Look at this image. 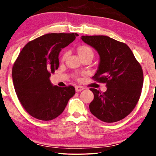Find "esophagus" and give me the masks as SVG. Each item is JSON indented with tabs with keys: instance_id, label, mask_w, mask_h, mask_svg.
Wrapping results in <instances>:
<instances>
[{
	"instance_id": "34e87169",
	"label": "esophagus",
	"mask_w": 156,
	"mask_h": 156,
	"mask_svg": "<svg viewBox=\"0 0 156 156\" xmlns=\"http://www.w3.org/2000/svg\"><path fill=\"white\" fill-rule=\"evenodd\" d=\"M84 88L83 87H81V86H76L75 87V90L76 92H79V91H81L82 90H84Z\"/></svg>"
}]
</instances>
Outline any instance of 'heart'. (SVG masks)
<instances>
[{"label": "heart", "mask_w": 156, "mask_h": 156, "mask_svg": "<svg viewBox=\"0 0 156 156\" xmlns=\"http://www.w3.org/2000/svg\"><path fill=\"white\" fill-rule=\"evenodd\" d=\"M76 51H77V53L78 55H80V58L86 57V56H91L93 57L94 52H93L92 49L89 48V47L87 45L79 46L77 49H76ZM65 55H64L63 58H65Z\"/></svg>", "instance_id": "heart-1"}]
</instances>
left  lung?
I'll return each instance as SVG.
<instances>
[{
  "instance_id": "left-lung-1",
  "label": "left lung",
  "mask_w": 156,
  "mask_h": 156,
  "mask_svg": "<svg viewBox=\"0 0 156 156\" xmlns=\"http://www.w3.org/2000/svg\"><path fill=\"white\" fill-rule=\"evenodd\" d=\"M81 39L99 54V63L93 78L106 83V91L90 89L94 100L89 110L104 122H116L131 113L139 99L144 83L140 64L123 42L105 35H83Z\"/></svg>"
}]
</instances>
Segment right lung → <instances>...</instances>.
<instances>
[{
	"instance_id": "obj_1",
	"label": "right lung",
	"mask_w": 156,
	"mask_h": 156,
	"mask_svg": "<svg viewBox=\"0 0 156 156\" xmlns=\"http://www.w3.org/2000/svg\"><path fill=\"white\" fill-rule=\"evenodd\" d=\"M76 33H49L29 42L12 67V76L19 101L30 115L41 121L59 116L75 94L74 87H59L50 82L59 67L62 49L75 40Z\"/></svg>"
}]
</instances>
